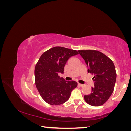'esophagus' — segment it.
<instances>
[{
	"label": "esophagus",
	"instance_id": "esophagus-1",
	"mask_svg": "<svg viewBox=\"0 0 131 131\" xmlns=\"http://www.w3.org/2000/svg\"><path fill=\"white\" fill-rule=\"evenodd\" d=\"M78 86H80V87H81H81H83V86H84V85H83V84H80V83H78Z\"/></svg>",
	"mask_w": 131,
	"mask_h": 131
}]
</instances>
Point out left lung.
<instances>
[{"label": "left lung", "mask_w": 131, "mask_h": 131, "mask_svg": "<svg viewBox=\"0 0 131 131\" xmlns=\"http://www.w3.org/2000/svg\"><path fill=\"white\" fill-rule=\"evenodd\" d=\"M89 67L88 72L94 74L92 92L85 95L89 104L98 106L104 104L113 93L116 79L113 62L105 54L97 50H79Z\"/></svg>", "instance_id": "left-lung-1"}]
</instances>
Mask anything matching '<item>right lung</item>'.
I'll return each mask as SVG.
<instances>
[{
  "label": "right lung",
  "mask_w": 131,
  "mask_h": 131,
  "mask_svg": "<svg viewBox=\"0 0 131 131\" xmlns=\"http://www.w3.org/2000/svg\"><path fill=\"white\" fill-rule=\"evenodd\" d=\"M77 50L53 47L42 54L35 67V83L39 93L47 103L60 105L69 100L78 83L66 81L59 75L64 72L68 59L78 54Z\"/></svg>",
  "instance_id": "right-lung-1"
}]
</instances>
